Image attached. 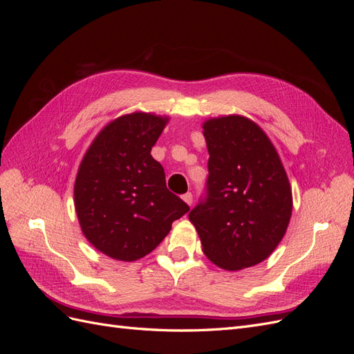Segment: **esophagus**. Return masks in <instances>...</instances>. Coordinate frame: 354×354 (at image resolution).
I'll use <instances>...</instances> for the list:
<instances>
[{
    "mask_svg": "<svg viewBox=\"0 0 354 354\" xmlns=\"http://www.w3.org/2000/svg\"><path fill=\"white\" fill-rule=\"evenodd\" d=\"M181 198H183V201L187 203L189 207L192 205V202H194V196H192V194H189V192H187V194H185L183 196H181Z\"/></svg>",
    "mask_w": 354,
    "mask_h": 354,
    "instance_id": "1",
    "label": "esophagus"
}]
</instances>
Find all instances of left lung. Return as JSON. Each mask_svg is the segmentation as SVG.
<instances>
[{
	"mask_svg": "<svg viewBox=\"0 0 354 354\" xmlns=\"http://www.w3.org/2000/svg\"><path fill=\"white\" fill-rule=\"evenodd\" d=\"M208 147L207 194L189 212L202 251L224 270L269 257L288 229L292 192L270 138L241 115L202 125Z\"/></svg>",
	"mask_w": 354,
	"mask_h": 354,
	"instance_id": "1",
	"label": "left lung"
}]
</instances>
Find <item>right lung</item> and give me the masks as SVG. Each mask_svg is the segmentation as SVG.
Segmentation results:
<instances>
[{"instance_id": "1", "label": "right lung", "mask_w": 354, "mask_h": 354, "mask_svg": "<svg viewBox=\"0 0 354 354\" xmlns=\"http://www.w3.org/2000/svg\"><path fill=\"white\" fill-rule=\"evenodd\" d=\"M167 116L134 112L106 125L85 152L75 180L84 236L104 255L136 261L152 252L190 209L171 194L151 155Z\"/></svg>"}]
</instances>
